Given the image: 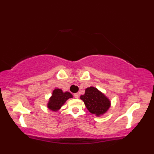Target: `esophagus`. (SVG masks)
<instances>
[{"label": "esophagus", "mask_w": 154, "mask_h": 154, "mask_svg": "<svg viewBox=\"0 0 154 154\" xmlns=\"http://www.w3.org/2000/svg\"><path fill=\"white\" fill-rule=\"evenodd\" d=\"M79 94H78V93H75L74 94V97L75 98V99H78V98H79Z\"/></svg>", "instance_id": "34e87169"}]
</instances>
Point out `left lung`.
Instances as JSON below:
<instances>
[{
    "instance_id": "obj_1",
    "label": "left lung",
    "mask_w": 154,
    "mask_h": 154,
    "mask_svg": "<svg viewBox=\"0 0 154 154\" xmlns=\"http://www.w3.org/2000/svg\"><path fill=\"white\" fill-rule=\"evenodd\" d=\"M80 98L83 100L88 110L97 116L105 113L110 106L109 99L93 87L87 88L85 93Z\"/></svg>"
}]
</instances>
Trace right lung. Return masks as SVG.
Segmentation results:
<instances>
[{"mask_svg": "<svg viewBox=\"0 0 154 154\" xmlns=\"http://www.w3.org/2000/svg\"><path fill=\"white\" fill-rule=\"evenodd\" d=\"M72 97L73 96L70 93H63L61 89H55L53 91L52 96L48 104V109L53 111H57L66 102L67 100Z\"/></svg>", "mask_w": 154, "mask_h": 154, "instance_id": "obj_1", "label": "right lung"}]
</instances>
